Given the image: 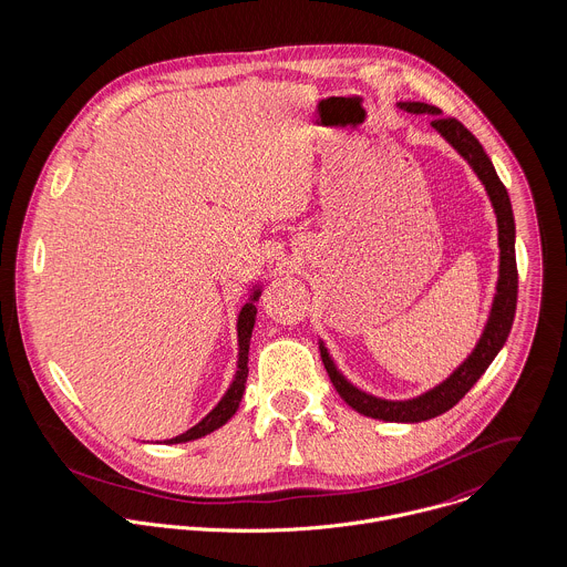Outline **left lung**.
<instances>
[{"label": "left lung", "mask_w": 567, "mask_h": 567, "mask_svg": "<svg viewBox=\"0 0 567 567\" xmlns=\"http://www.w3.org/2000/svg\"><path fill=\"white\" fill-rule=\"evenodd\" d=\"M400 109L408 113H430L432 117V128L445 137L447 144L454 146V151L472 165V169L478 174V178L485 185L488 200L493 205L495 218H497V244H499V277L495 286V297L493 306L486 319L485 331L476 344V349L467 355V360L439 386L430 389L427 393L404 400V402H393V400H382L375 395H369L353 386L333 364L323 340H319L321 358H323L327 375L338 391V395L358 410L364 416L371 419H382V421H395V423H419L434 419L450 408L458 404L467 391L481 380V375L488 369L493 358L499 353L504 347L508 331L513 327L515 319V306H517V264H515V220H513V209H511V198L499 181L495 167L491 159L486 157L485 148L481 142L456 120V117H443L441 109L425 104V102H400Z\"/></svg>", "instance_id": "8db88e82"}]
</instances>
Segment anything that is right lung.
I'll return each instance as SVG.
<instances>
[{
  "mask_svg": "<svg viewBox=\"0 0 567 567\" xmlns=\"http://www.w3.org/2000/svg\"><path fill=\"white\" fill-rule=\"evenodd\" d=\"M261 290L259 286L252 288L248 301L244 303L243 310H240V317H238V371H236V378L231 382V386L227 389V393L223 395V400L218 402V405L203 419L198 421L194 427H189L187 432L174 436V439H167L163 443L172 445V443H187V441H194V439H200L214 430H218L220 425H225L234 414L236 410L240 408L243 402L244 386H246V378H248V347H250V333H252V324H255V315H257V306L255 301L259 299Z\"/></svg>",
  "mask_w": 567,
  "mask_h": 567,
  "instance_id": "right-lung-1",
  "label": "right lung"
}]
</instances>
